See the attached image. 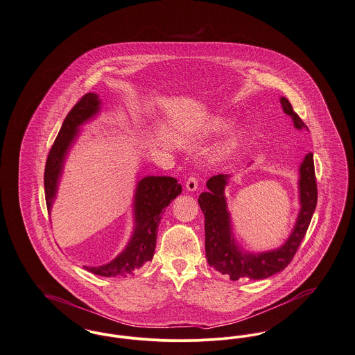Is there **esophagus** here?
Here are the masks:
<instances>
[{
  "label": "esophagus",
  "instance_id": "esophagus-1",
  "mask_svg": "<svg viewBox=\"0 0 355 355\" xmlns=\"http://www.w3.org/2000/svg\"><path fill=\"white\" fill-rule=\"evenodd\" d=\"M197 188H198V182H197L195 177H191L188 181H187V189L189 192H196Z\"/></svg>",
  "mask_w": 355,
  "mask_h": 355
}]
</instances>
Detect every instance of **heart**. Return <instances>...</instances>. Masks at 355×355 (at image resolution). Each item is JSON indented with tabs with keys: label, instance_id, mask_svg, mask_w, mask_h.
Segmentation results:
<instances>
[{
	"label": "heart",
	"instance_id": "obj_1",
	"mask_svg": "<svg viewBox=\"0 0 355 355\" xmlns=\"http://www.w3.org/2000/svg\"><path fill=\"white\" fill-rule=\"evenodd\" d=\"M230 125H232V119H227V117H212L202 125L201 135L205 137L215 136V135L225 132ZM248 137H249V132L245 126H236L234 129H232L227 133V136L212 151V159L214 160H225V159L230 158L234 153H236V150L248 140Z\"/></svg>",
	"mask_w": 355,
	"mask_h": 355
}]
</instances>
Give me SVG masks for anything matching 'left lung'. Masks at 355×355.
I'll list each match as a JSON object with an SVG mask.
<instances>
[{
    "label": "left lung",
    "mask_w": 355,
    "mask_h": 355,
    "mask_svg": "<svg viewBox=\"0 0 355 355\" xmlns=\"http://www.w3.org/2000/svg\"><path fill=\"white\" fill-rule=\"evenodd\" d=\"M283 112L293 121L298 130H309L304 121L293 110L291 103L284 96L280 98ZM232 175L219 174L207 181V192L198 196V205L204 214L205 229V254L208 264L232 280L249 277L254 280L267 279L283 271L293 260L311 225L317 204L313 154L305 155L300 164V212L291 234L279 248L267 252H248L238 242L233 233L232 215L227 209L225 191Z\"/></svg>",
    "instance_id": "1"
}]
</instances>
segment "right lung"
Masks as SVG:
<instances>
[{"instance_id":"1","label":"right lung","mask_w":355,"mask_h":355,"mask_svg":"<svg viewBox=\"0 0 355 355\" xmlns=\"http://www.w3.org/2000/svg\"><path fill=\"white\" fill-rule=\"evenodd\" d=\"M102 101L95 92L85 94L64 119L58 136L49 153L44 167V197L49 214L57 197L65 160L80 136V128L95 119ZM182 192V187L173 177H137L133 196V232L126 246L110 263L98 267H84L95 275H129L151 261L155 252L157 234L162 215L167 205Z\"/></svg>"}]
</instances>
